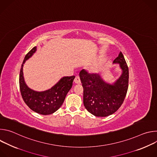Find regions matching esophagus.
Segmentation results:
<instances>
[{"mask_svg":"<svg viewBox=\"0 0 157 157\" xmlns=\"http://www.w3.org/2000/svg\"><path fill=\"white\" fill-rule=\"evenodd\" d=\"M75 82L76 84H79L81 83V80H80V78H79V76H76L75 78Z\"/></svg>","mask_w":157,"mask_h":157,"instance_id":"1","label":"esophagus"}]
</instances>
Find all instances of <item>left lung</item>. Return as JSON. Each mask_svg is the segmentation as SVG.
<instances>
[{
  "label": "left lung",
  "mask_w": 157,
  "mask_h": 157,
  "mask_svg": "<svg viewBox=\"0 0 157 157\" xmlns=\"http://www.w3.org/2000/svg\"><path fill=\"white\" fill-rule=\"evenodd\" d=\"M113 63H119L122 70L121 76L113 84L104 82L98 74L89 73L85 70L79 73L84 89V105L89 113L97 117H106L116 113L127 94L128 68L122 52Z\"/></svg>",
  "instance_id": "1"
}]
</instances>
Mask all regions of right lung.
I'll return each mask as SVG.
<instances>
[{
  "mask_svg": "<svg viewBox=\"0 0 157 157\" xmlns=\"http://www.w3.org/2000/svg\"><path fill=\"white\" fill-rule=\"evenodd\" d=\"M36 47H33L25 56L21 64L19 85L22 98L28 107L33 111L42 115L54 113L63 104L66 94L71 89L75 76L61 78L51 89L43 92L35 91L30 89L24 81L23 66L25 61L30 58L36 52Z\"/></svg>",
  "mask_w": 157,
  "mask_h": 157,
  "instance_id": "obj_1",
  "label": "right lung"
}]
</instances>
